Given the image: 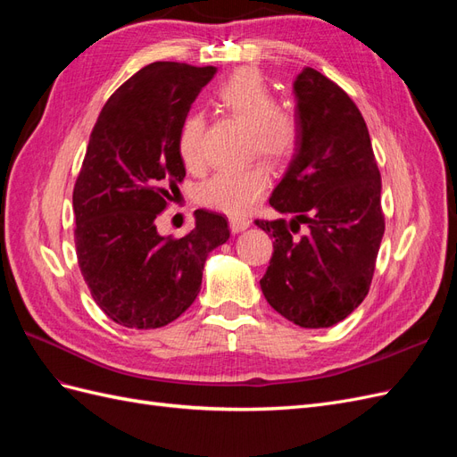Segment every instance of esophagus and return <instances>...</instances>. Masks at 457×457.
I'll return each instance as SVG.
<instances>
[{
    "label": "esophagus",
    "mask_w": 457,
    "mask_h": 457,
    "mask_svg": "<svg viewBox=\"0 0 457 457\" xmlns=\"http://www.w3.org/2000/svg\"><path fill=\"white\" fill-rule=\"evenodd\" d=\"M228 223H230V230L232 232H242V230H245L247 227L252 225V220L247 219V217H230Z\"/></svg>",
    "instance_id": "34e87169"
}]
</instances>
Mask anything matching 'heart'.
I'll return each instance as SVG.
<instances>
[{
	"label": "heart",
	"mask_w": 457,
	"mask_h": 457,
	"mask_svg": "<svg viewBox=\"0 0 457 457\" xmlns=\"http://www.w3.org/2000/svg\"><path fill=\"white\" fill-rule=\"evenodd\" d=\"M215 104L227 116L250 129L255 154L270 163H286L299 145V126L292 112L278 108V101L257 71L242 68L228 76L215 91ZM204 118L190 112L181 121L177 137L179 156L190 170L204 162ZM270 175L262 165L217 171L200 187L198 200L223 213L238 217L267 192Z\"/></svg>",
	"instance_id": "b5f03b06"
}]
</instances>
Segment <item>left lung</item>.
<instances>
[{"label": "left lung", "instance_id": "left-lung-1", "mask_svg": "<svg viewBox=\"0 0 457 457\" xmlns=\"http://www.w3.org/2000/svg\"><path fill=\"white\" fill-rule=\"evenodd\" d=\"M294 95L299 145L269 200L292 219L255 220L274 238L259 284L289 322L329 328L368 295L385 232L381 175L366 121L347 93L307 66ZM301 224L308 230L295 237Z\"/></svg>", "mask_w": 457, "mask_h": 457}]
</instances>
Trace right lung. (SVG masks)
Listing matches in <instances>:
<instances>
[{"instance_id": "1", "label": "right lung", "mask_w": 457, "mask_h": 457, "mask_svg": "<svg viewBox=\"0 0 457 457\" xmlns=\"http://www.w3.org/2000/svg\"><path fill=\"white\" fill-rule=\"evenodd\" d=\"M215 72L152 62L116 89L91 131L72 195L74 242L91 297L120 326L156 329L181 316L207 255L230 237L227 219L207 210L179 240L156 228L187 175L179 128Z\"/></svg>"}]
</instances>
